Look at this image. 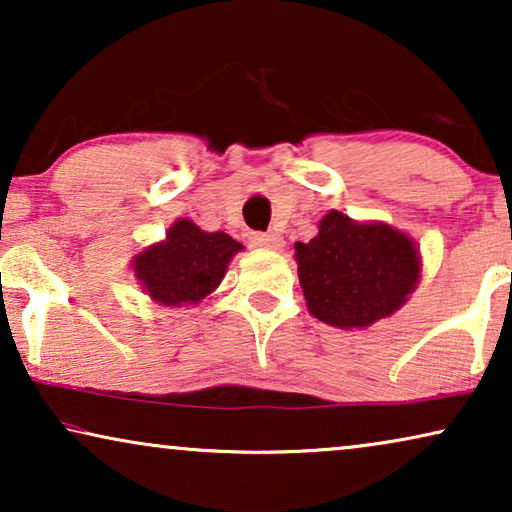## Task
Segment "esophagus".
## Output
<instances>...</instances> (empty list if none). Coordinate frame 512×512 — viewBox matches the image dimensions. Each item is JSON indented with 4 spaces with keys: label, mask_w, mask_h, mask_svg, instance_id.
Listing matches in <instances>:
<instances>
[{
    "label": "esophagus",
    "mask_w": 512,
    "mask_h": 512,
    "mask_svg": "<svg viewBox=\"0 0 512 512\" xmlns=\"http://www.w3.org/2000/svg\"><path fill=\"white\" fill-rule=\"evenodd\" d=\"M249 242L254 244V247H261V249H282L284 247L282 235H277V233H251Z\"/></svg>",
    "instance_id": "esophagus-1"
}]
</instances>
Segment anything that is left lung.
Listing matches in <instances>:
<instances>
[{"instance_id": "8db88e82", "label": "left lung", "mask_w": 512, "mask_h": 512, "mask_svg": "<svg viewBox=\"0 0 512 512\" xmlns=\"http://www.w3.org/2000/svg\"><path fill=\"white\" fill-rule=\"evenodd\" d=\"M307 310L335 328H366L405 305L419 282L415 242L387 223L331 209L310 242H296Z\"/></svg>"}]
</instances>
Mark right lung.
<instances>
[{"label":"right lung","mask_w":512,"mask_h":512,"mask_svg":"<svg viewBox=\"0 0 512 512\" xmlns=\"http://www.w3.org/2000/svg\"><path fill=\"white\" fill-rule=\"evenodd\" d=\"M242 244L226 233H207L193 221L179 219L165 240L135 256L132 268L142 289L160 305H198L221 284Z\"/></svg>","instance_id":"add662e5"}]
</instances>
